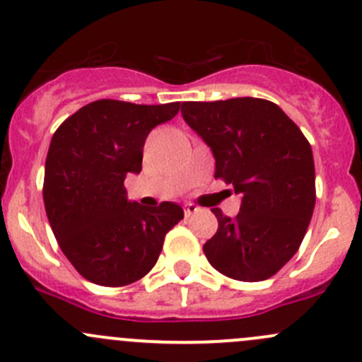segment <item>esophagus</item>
I'll use <instances>...</instances> for the list:
<instances>
[{"mask_svg": "<svg viewBox=\"0 0 362 362\" xmlns=\"http://www.w3.org/2000/svg\"><path fill=\"white\" fill-rule=\"evenodd\" d=\"M194 211H198V206H196L194 203H185L184 204V214L185 217H189V215H192Z\"/></svg>", "mask_w": 362, "mask_h": 362, "instance_id": "1", "label": "esophagus"}]
</instances>
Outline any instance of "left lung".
<instances>
[{"instance_id": "left-lung-1", "label": "left lung", "mask_w": 362, "mask_h": 362, "mask_svg": "<svg viewBox=\"0 0 362 362\" xmlns=\"http://www.w3.org/2000/svg\"><path fill=\"white\" fill-rule=\"evenodd\" d=\"M182 117L215 158V178L231 184L236 217L218 208L217 233L203 245L229 279L261 282L298 252L315 206V166L308 140L279 105L259 98L185 101Z\"/></svg>"}]
</instances>
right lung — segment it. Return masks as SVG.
Returning a JSON list of instances; mask_svg holds the SVG:
<instances>
[{
    "mask_svg": "<svg viewBox=\"0 0 362 362\" xmlns=\"http://www.w3.org/2000/svg\"><path fill=\"white\" fill-rule=\"evenodd\" d=\"M180 103L98 100L68 117L50 141L43 202L61 250L89 282L122 287L147 275L164 236L184 218L180 204L127 202L124 180L140 173L148 133Z\"/></svg>",
    "mask_w": 362,
    "mask_h": 362,
    "instance_id": "obj_1",
    "label": "right lung"
}]
</instances>
